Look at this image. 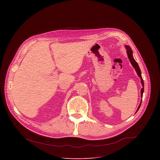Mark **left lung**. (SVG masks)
<instances>
[{
    "mask_svg": "<svg viewBox=\"0 0 160 160\" xmlns=\"http://www.w3.org/2000/svg\"><path fill=\"white\" fill-rule=\"evenodd\" d=\"M125 48H126V49H127V53L128 58V59H129V60H130V62H131L132 66L135 68V71H136V72H137V74H138V75L139 77V78H140L141 80V84H142V88L141 90V98H142V95H143V92H144V80H143L142 77V75H141V70H140V68H139V66L138 62H137L135 61V60L134 59V58H133V52H132V50L131 49L130 47L128 46V45H125ZM141 102H142V99H141V103H140V104H139V106L138 109H137L135 113H136L137 112H138V110L139 109V108H140V107H141Z\"/></svg>",
    "mask_w": 160,
    "mask_h": 160,
    "instance_id": "left-lung-1",
    "label": "left lung"
}]
</instances>
